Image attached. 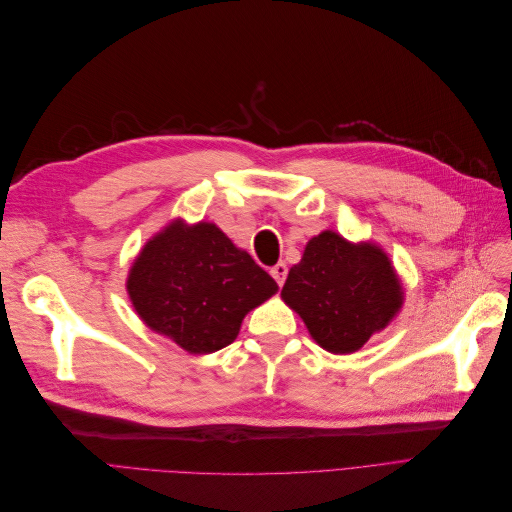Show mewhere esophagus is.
Returning a JSON list of instances; mask_svg holds the SVG:
<instances>
[{
  "label": "esophagus",
  "mask_w": 512,
  "mask_h": 512,
  "mask_svg": "<svg viewBox=\"0 0 512 512\" xmlns=\"http://www.w3.org/2000/svg\"><path fill=\"white\" fill-rule=\"evenodd\" d=\"M271 275H273V280L280 284V286H284V282H286V275H288V267L284 265V262H277L275 267H271Z\"/></svg>",
  "instance_id": "esophagus-1"
}]
</instances>
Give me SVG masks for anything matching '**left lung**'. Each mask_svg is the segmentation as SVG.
<instances>
[{"mask_svg":"<svg viewBox=\"0 0 512 512\" xmlns=\"http://www.w3.org/2000/svg\"><path fill=\"white\" fill-rule=\"evenodd\" d=\"M282 299L316 344L350 354L382 331L404 303L399 277L378 245L350 243L333 230L309 239L288 273Z\"/></svg>","mask_w":512,"mask_h":512,"instance_id":"left-lung-1","label":"left lung"}]
</instances>
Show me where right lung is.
Masks as SVG:
<instances>
[{"label": "right lung", "instance_id": "add662e5", "mask_svg": "<svg viewBox=\"0 0 512 512\" xmlns=\"http://www.w3.org/2000/svg\"><path fill=\"white\" fill-rule=\"evenodd\" d=\"M151 331L190 354L235 342L250 309L277 292L273 277L211 222H170L151 237L126 282Z\"/></svg>", "mask_w": 512, "mask_h": 512}]
</instances>
